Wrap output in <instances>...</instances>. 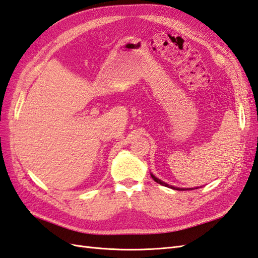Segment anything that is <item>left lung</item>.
<instances>
[{
	"label": "left lung",
	"instance_id": "left-lung-1",
	"mask_svg": "<svg viewBox=\"0 0 258 258\" xmlns=\"http://www.w3.org/2000/svg\"><path fill=\"white\" fill-rule=\"evenodd\" d=\"M152 178L154 179V180L155 181H156L157 183H159V184H161V185H165V187H169V188H171V189H175V190H190V189H182V188H175V187H171V185H169V184H167L166 182H164V181H161L160 180V179H158V178H156V177H155L154 175H153V173H152ZM191 190H192V189H191Z\"/></svg>",
	"mask_w": 258,
	"mask_h": 258
}]
</instances>
